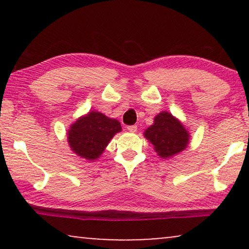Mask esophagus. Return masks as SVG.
I'll return each mask as SVG.
<instances>
[{
    "mask_svg": "<svg viewBox=\"0 0 249 249\" xmlns=\"http://www.w3.org/2000/svg\"><path fill=\"white\" fill-rule=\"evenodd\" d=\"M127 129L130 132H136L137 131V125H128Z\"/></svg>",
    "mask_w": 249,
    "mask_h": 249,
    "instance_id": "esophagus-1",
    "label": "esophagus"
}]
</instances>
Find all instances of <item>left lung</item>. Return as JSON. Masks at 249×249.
<instances>
[{
    "label": "left lung",
    "instance_id": "left-lung-1",
    "mask_svg": "<svg viewBox=\"0 0 249 249\" xmlns=\"http://www.w3.org/2000/svg\"><path fill=\"white\" fill-rule=\"evenodd\" d=\"M144 136L162 159H170L182 152L190 137L185 125L166 111L156 115L154 124L146 129Z\"/></svg>",
    "mask_w": 249,
    "mask_h": 249
}]
</instances>
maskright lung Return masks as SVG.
<instances>
[{
  "label": "right lung",
  "mask_w": 249,
  "mask_h": 249,
  "mask_svg": "<svg viewBox=\"0 0 249 249\" xmlns=\"http://www.w3.org/2000/svg\"><path fill=\"white\" fill-rule=\"evenodd\" d=\"M120 122L97 111L80 117L68 130V142L71 151L88 161L97 160L117 132L121 131Z\"/></svg>",
  "instance_id": "right-lung-1"
}]
</instances>
